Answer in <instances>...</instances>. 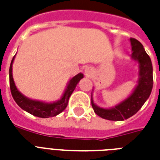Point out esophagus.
Instances as JSON below:
<instances>
[{"label": "esophagus", "mask_w": 160, "mask_h": 160, "mask_svg": "<svg viewBox=\"0 0 160 160\" xmlns=\"http://www.w3.org/2000/svg\"><path fill=\"white\" fill-rule=\"evenodd\" d=\"M86 73H87V74L89 73V71H88V70H87V69H86Z\"/></svg>", "instance_id": "esophagus-1"}]
</instances>
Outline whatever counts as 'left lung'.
Instances as JSON below:
<instances>
[{
  "label": "left lung",
  "mask_w": 160,
  "mask_h": 160,
  "mask_svg": "<svg viewBox=\"0 0 160 160\" xmlns=\"http://www.w3.org/2000/svg\"><path fill=\"white\" fill-rule=\"evenodd\" d=\"M132 59L139 63L138 85L129 97L111 109L98 107L92 97V106L94 112L100 118L110 121H123L134 116L145 104L151 94L153 78L152 65L150 57L145 51L143 45L135 38H130Z\"/></svg>",
  "instance_id": "left-lung-1"
}]
</instances>
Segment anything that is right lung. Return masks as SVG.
<instances>
[{
	"instance_id": "right-lung-1",
	"label": "right lung",
	"mask_w": 160,
	"mask_h": 160,
	"mask_svg": "<svg viewBox=\"0 0 160 160\" xmlns=\"http://www.w3.org/2000/svg\"><path fill=\"white\" fill-rule=\"evenodd\" d=\"M14 57L15 56L12 57L10 68H9V82H10L11 93H12V96L16 102V104H18L22 110L27 111L28 113L33 115L35 117H38V118H51V117H56V115L62 112L68 106V99H69L71 94L73 93V92L75 89L77 84L79 83V81L84 77L83 73H78L77 75L73 77L69 80L62 97L58 101L53 102V103H45V102H42V101L32 100V99H30L26 96H24L17 89L15 83L13 81L12 62H13Z\"/></svg>"
}]
</instances>
